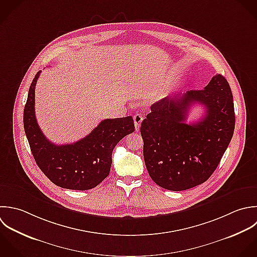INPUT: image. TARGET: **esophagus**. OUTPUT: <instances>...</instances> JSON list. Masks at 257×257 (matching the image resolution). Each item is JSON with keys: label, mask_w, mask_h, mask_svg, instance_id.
I'll return each mask as SVG.
<instances>
[{"label": "esophagus", "mask_w": 257, "mask_h": 257, "mask_svg": "<svg viewBox=\"0 0 257 257\" xmlns=\"http://www.w3.org/2000/svg\"><path fill=\"white\" fill-rule=\"evenodd\" d=\"M134 125H135V129L136 131H139L140 129V126H141V123H142V120H143V117L141 114H135L134 117Z\"/></svg>", "instance_id": "obj_1"}]
</instances>
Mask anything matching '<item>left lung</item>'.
Here are the masks:
<instances>
[{"instance_id": "left-lung-1", "label": "left lung", "mask_w": 257, "mask_h": 257, "mask_svg": "<svg viewBox=\"0 0 257 257\" xmlns=\"http://www.w3.org/2000/svg\"><path fill=\"white\" fill-rule=\"evenodd\" d=\"M195 102L205 106L206 115L187 124L189 109ZM234 126L231 89L220 74L212 77L203 90H191L154 103L140 128L151 179L171 191L202 184L217 168Z\"/></svg>"}]
</instances>
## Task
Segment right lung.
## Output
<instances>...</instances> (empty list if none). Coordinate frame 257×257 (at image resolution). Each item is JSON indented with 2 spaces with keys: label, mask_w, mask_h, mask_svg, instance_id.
Masks as SVG:
<instances>
[{
  "label": "right lung",
  "mask_w": 257,
  "mask_h": 257,
  "mask_svg": "<svg viewBox=\"0 0 257 257\" xmlns=\"http://www.w3.org/2000/svg\"><path fill=\"white\" fill-rule=\"evenodd\" d=\"M40 73L36 74L30 86L23 119L34 159L57 186L71 190L92 189L109 175L112 152L117 143L134 132L133 118L105 119L81 140L56 145L44 136L35 116V88Z\"/></svg>",
  "instance_id": "obj_1"
}]
</instances>
